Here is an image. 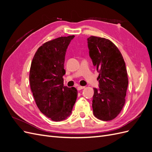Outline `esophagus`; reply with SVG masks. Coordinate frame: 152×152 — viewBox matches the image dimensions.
Returning a JSON list of instances; mask_svg holds the SVG:
<instances>
[{
  "label": "esophagus",
  "mask_w": 152,
  "mask_h": 152,
  "mask_svg": "<svg viewBox=\"0 0 152 152\" xmlns=\"http://www.w3.org/2000/svg\"><path fill=\"white\" fill-rule=\"evenodd\" d=\"M84 88H85L84 86H79V87H77V89L79 90V91H80L81 89H83Z\"/></svg>",
  "instance_id": "esophagus-1"
}]
</instances>
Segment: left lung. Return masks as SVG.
Returning a JSON list of instances; mask_svg holds the SVG:
<instances>
[{"label": "left lung", "instance_id": "obj_1", "mask_svg": "<svg viewBox=\"0 0 152 152\" xmlns=\"http://www.w3.org/2000/svg\"><path fill=\"white\" fill-rule=\"evenodd\" d=\"M89 55L99 73V90L94 88V115L112 121L120 113L126 102L128 77L126 63L118 48L109 39L91 36L87 39Z\"/></svg>", "mask_w": 152, "mask_h": 152}]
</instances>
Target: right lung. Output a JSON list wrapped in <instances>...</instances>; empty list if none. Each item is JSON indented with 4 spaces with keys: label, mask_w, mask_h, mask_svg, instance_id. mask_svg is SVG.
<instances>
[{
    "label": "right lung",
    "mask_w": 152,
    "mask_h": 152,
    "mask_svg": "<svg viewBox=\"0 0 152 152\" xmlns=\"http://www.w3.org/2000/svg\"><path fill=\"white\" fill-rule=\"evenodd\" d=\"M74 35L44 43L37 50L30 70V85L37 106L50 120L59 122L70 115L77 97L75 87L63 86L65 56Z\"/></svg>",
    "instance_id": "obj_1"
}]
</instances>
